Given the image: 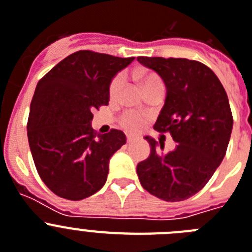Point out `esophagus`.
<instances>
[{
    "label": "esophagus",
    "mask_w": 252,
    "mask_h": 252,
    "mask_svg": "<svg viewBox=\"0 0 252 252\" xmlns=\"http://www.w3.org/2000/svg\"><path fill=\"white\" fill-rule=\"evenodd\" d=\"M135 139H137V137H134V135H128V137H126V141H128V143H130V142H134Z\"/></svg>",
    "instance_id": "obj_1"
}]
</instances>
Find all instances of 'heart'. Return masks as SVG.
Instances as JSON below:
<instances>
[{
	"label": "heart",
	"mask_w": 252,
	"mask_h": 252,
	"mask_svg": "<svg viewBox=\"0 0 252 252\" xmlns=\"http://www.w3.org/2000/svg\"><path fill=\"white\" fill-rule=\"evenodd\" d=\"M138 78L142 87H143L144 90L148 89V87L152 86V85L157 84V82H161L156 74L146 73V72H141V73L138 74ZM123 86L124 76L123 74H118L117 77L111 81L110 87H109V95H110L111 99L118 97V95L120 94ZM144 122H146V118H144L143 115H141V114L137 113H126L123 117H122V119H120L122 126H123L126 130H130V132H137V130H139V129L143 126Z\"/></svg>",
	"instance_id": "obj_1"
}]
</instances>
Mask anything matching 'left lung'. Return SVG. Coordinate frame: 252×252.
I'll return each instance as SVG.
<instances>
[{
  "instance_id": "obj_1",
  "label": "left lung",
  "mask_w": 252,
  "mask_h": 252,
  "mask_svg": "<svg viewBox=\"0 0 252 252\" xmlns=\"http://www.w3.org/2000/svg\"><path fill=\"white\" fill-rule=\"evenodd\" d=\"M166 86V99L153 128L170 132L175 150L148 135L151 153L137 165L142 187L166 202H181L202 190L224 158L233 118L226 90L211 68L187 58L138 57Z\"/></svg>"
}]
</instances>
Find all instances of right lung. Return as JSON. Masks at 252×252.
I'll return each instance as SVG.
<instances>
[{
	"mask_svg": "<svg viewBox=\"0 0 252 252\" xmlns=\"http://www.w3.org/2000/svg\"><path fill=\"white\" fill-rule=\"evenodd\" d=\"M133 60L80 50L36 85L28 139L41 180L61 198L81 200L106 183L109 161L126 138L118 129L96 135L93 113L109 104L111 81Z\"/></svg>",
	"mask_w": 252,
	"mask_h": 252,
	"instance_id": "right-lung-1",
	"label": "right lung"
}]
</instances>
